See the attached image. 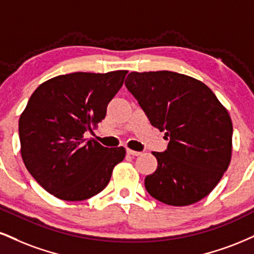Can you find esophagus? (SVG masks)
Returning <instances> with one entry per match:
<instances>
[{
	"label": "esophagus",
	"mask_w": 254,
	"mask_h": 254,
	"mask_svg": "<svg viewBox=\"0 0 254 254\" xmlns=\"http://www.w3.org/2000/svg\"><path fill=\"white\" fill-rule=\"evenodd\" d=\"M127 155H130V156H139V155L142 154V152H139V151H135V150H131V149H127Z\"/></svg>",
	"instance_id": "1"
}]
</instances>
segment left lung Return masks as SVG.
I'll return each instance as SVG.
<instances>
[{
	"label": "left lung",
	"instance_id": "left-lung-1",
	"mask_svg": "<svg viewBox=\"0 0 254 254\" xmlns=\"http://www.w3.org/2000/svg\"><path fill=\"white\" fill-rule=\"evenodd\" d=\"M125 86L169 139L163 152H152L158 164L144 180L148 193L170 206L207 196L231 162L233 125L227 110L203 82L176 72H131Z\"/></svg>",
	"mask_w": 254,
	"mask_h": 254
}]
</instances>
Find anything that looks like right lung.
I'll use <instances>...</instances> for the list:
<instances>
[{"mask_svg": "<svg viewBox=\"0 0 254 254\" xmlns=\"http://www.w3.org/2000/svg\"><path fill=\"white\" fill-rule=\"evenodd\" d=\"M127 71L75 72L45 81L19 121L21 156L45 190L65 201H82L108 186L123 146L105 148L85 138L105 118Z\"/></svg>", "mask_w": 254, "mask_h": 254, "instance_id": "add662e5", "label": "right lung"}]
</instances>
